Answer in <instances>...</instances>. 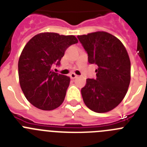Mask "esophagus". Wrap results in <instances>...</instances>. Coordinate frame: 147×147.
<instances>
[{
	"label": "esophagus",
	"instance_id": "obj_1",
	"mask_svg": "<svg viewBox=\"0 0 147 147\" xmlns=\"http://www.w3.org/2000/svg\"><path fill=\"white\" fill-rule=\"evenodd\" d=\"M70 77H71V79L74 80V79H76L77 77V75L75 74L74 73H71V74H70Z\"/></svg>",
	"mask_w": 147,
	"mask_h": 147
}]
</instances>
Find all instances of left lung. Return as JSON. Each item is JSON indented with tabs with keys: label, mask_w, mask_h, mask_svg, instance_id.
I'll list each match as a JSON object with an SVG mask.
<instances>
[{
	"label": "left lung",
	"mask_w": 147,
	"mask_h": 147,
	"mask_svg": "<svg viewBox=\"0 0 147 147\" xmlns=\"http://www.w3.org/2000/svg\"><path fill=\"white\" fill-rule=\"evenodd\" d=\"M90 64H96V79H87L83 101L96 113H106L121 102L130 82V60L118 38L105 32L77 36Z\"/></svg>",
	"instance_id": "obj_1"
}]
</instances>
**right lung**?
Instances as JSON below:
<instances>
[{
	"label": "right lung",
	"mask_w": 147,
	"mask_h": 147,
	"mask_svg": "<svg viewBox=\"0 0 147 147\" xmlns=\"http://www.w3.org/2000/svg\"><path fill=\"white\" fill-rule=\"evenodd\" d=\"M73 35L45 32L27 42L18 61L20 88L28 102L37 108L52 110L63 102L70 78L51 71L70 45L77 43Z\"/></svg>",
	"instance_id": "obj_1"
}]
</instances>
